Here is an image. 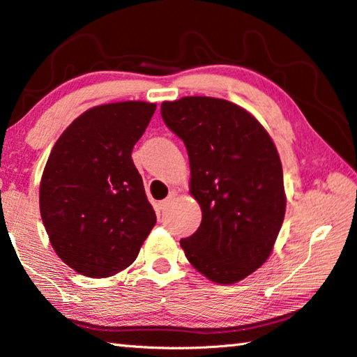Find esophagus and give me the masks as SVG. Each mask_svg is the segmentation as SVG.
Returning a JSON list of instances; mask_svg holds the SVG:
<instances>
[{
	"label": "esophagus",
	"instance_id": "obj_1",
	"mask_svg": "<svg viewBox=\"0 0 357 357\" xmlns=\"http://www.w3.org/2000/svg\"><path fill=\"white\" fill-rule=\"evenodd\" d=\"M174 197H176V190H172L170 193H168V197L165 198V200L160 202V209L165 211L168 206H170V203L174 200Z\"/></svg>",
	"mask_w": 357,
	"mask_h": 357
}]
</instances>
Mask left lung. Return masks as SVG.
Wrapping results in <instances>:
<instances>
[{"label": "left lung", "instance_id": "left-lung-1", "mask_svg": "<svg viewBox=\"0 0 357 357\" xmlns=\"http://www.w3.org/2000/svg\"><path fill=\"white\" fill-rule=\"evenodd\" d=\"M160 114L185 144L190 193L203 214L181 239L187 259L215 283L245 279L271 255L285 217L275 144L249 112L223 99L164 102Z\"/></svg>", "mask_w": 357, "mask_h": 357}]
</instances>
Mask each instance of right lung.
I'll return each mask as SVG.
<instances>
[{
  "instance_id": "obj_1",
  "label": "right lung",
  "mask_w": 357,
  "mask_h": 357,
  "mask_svg": "<svg viewBox=\"0 0 357 357\" xmlns=\"http://www.w3.org/2000/svg\"><path fill=\"white\" fill-rule=\"evenodd\" d=\"M155 104L129 100L89 108L53 146L39 206L63 261L86 277H110L135 261L155 225L132 149Z\"/></svg>"
}]
</instances>
